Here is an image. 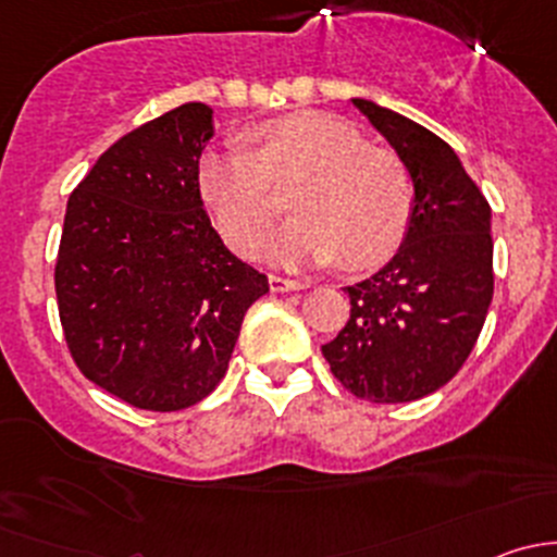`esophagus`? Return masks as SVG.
<instances>
[{"label": "esophagus", "instance_id": "34e87169", "mask_svg": "<svg viewBox=\"0 0 557 557\" xmlns=\"http://www.w3.org/2000/svg\"><path fill=\"white\" fill-rule=\"evenodd\" d=\"M269 288H272L274 294H288V290L310 288V283H301V280H285V277H277V274H272V277H269Z\"/></svg>", "mask_w": 557, "mask_h": 557}]
</instances>
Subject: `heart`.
Listing matches in <instances>:
<instances>
[{
	"instance_id": "obj_1",
	"label": "heart",
	"mask_w": 557,
	"mask_h": 557,
	"mask_svg": "<svg viewBox=\"0 0 557 557\" xmlns=\"http://www.w3.org/2000/svg\"><path fill=\"white\" fill-rule=\"evenodd\" d=\"M247 148L210 150L199 194L234 250L252 256L274 226L269 183L299 180L294 221L272 247L280 263L372 269L401 245L412 218V177L393 150L369 145L352 123L325 112H294L245 134Z\"/></svg>"
}]
</instances>
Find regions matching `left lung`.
<instances>
[{"instance_id":"1","label":"left lung","mask_w":557,"mask_h":557,"mask_svg":"<svg viewBox=\"0 0 557 557\" xmlns=\"http://www.w3.org/2000/svg\"><path fill=\"white\" fill-rule=\"evenodd\" d=\"M412 177V218L396 256L350 294V320L323 345L352 396L407 404L440 391L469 358L493 299L491 205L458 153L396 110L350 99Z\"/></svg>"}]
</instances>
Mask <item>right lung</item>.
Masks as SVG:
<instances>
[{"instance_id":"right-lung-1","label":"right lung","mask_w":557,"mask_h":557,"mask_svg":"<svg viewBox=\"0 0 557 557\" xmlns=\"http://www.w3.org/2000/svg\"><path fill=\"white\" fill-rule=\"evenodd\" d=\"M212 107L185 102L99 156L66 201L55 299L72 358L137 409L177 412L226 374L245 312L269 294L199 194Z\"/></svg>"}]
</instances>
